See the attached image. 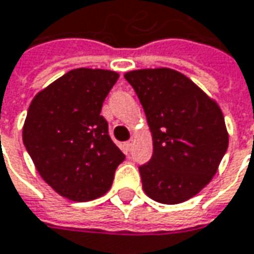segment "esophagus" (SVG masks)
I'll use <instances>...</instances> for the list:
<instances>
[{
    "instance_id": "obj_1",
    "label": "esophagus",
    "mask_w": 254,
    "mask_h": 254,
    "mask_svg": "<svg viewBox=\"0 0 254 254\" xmlns=\"http://www.w3.org/2000/svg\"><path fill=\"white\" fill-rule=\"evenodd\" d=\"M125 150L127 151L132 150V141H127V142H125Z\"/></svg>"
}]
</instances>
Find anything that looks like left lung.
<instances>
[{"label": "left lung", "mask_w": 254, "mask_h": 254, "mask_svg": "<svg viewBox=\"0 0 254 254\" xmlns=\"http://www.w3.org/2000/svg\"><path fill=\"white\" fill-rule=\"evenodd\" d=\"M144 107L152 135V157L139 166L151 199L176 205L197 195L214 177L228 148L218 103L170 68L125 74Z\"/></svg>", "instance_id": "8db88e82"}]
</instances>
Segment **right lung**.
I'll use <instances>...</instances> for the list:
<instances>
[{"mask_svg":"<svg viewBox=\"0 0 254 254\" xmlns=\"http://www.w3.org/2000/svg\"><path fill=\"white\" fill-rule=\"evenodd\" d=\"M118 78L109 69H71L29 106L23 144L42 179L66 199L87 202L103 196L125 160L100 115Z\"/></svg>","mask_w":254,"mask_h":254,"instance_id":"right-lung-1","label":"right lung"}]
</instances>
